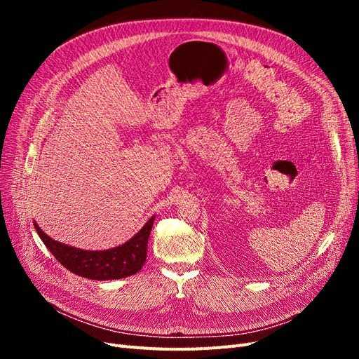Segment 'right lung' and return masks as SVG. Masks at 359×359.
Returning <instances> with one entry per match:
<instances>
[{"instance_id":"obj_1","label":"right lung","mask_w":359,"mask_h":359,"mask_svg":"<svg viewBox=\"0 0 359 359\" xmlns=\"http://www.w3.org/2000/svg\"><path fill=\"white\" fill-rule=\"evenodd\" d=\"M156 217L144 224L133 238L109 250H82L52 240L34 222L40 240L70 273L90 280H118L139 273L147 259L148 238Z\"/></svg>"}]
</instances>
